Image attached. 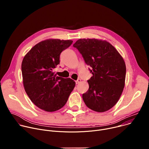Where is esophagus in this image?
<instances>
[{
    "label": "esophagus",
    "instance_id": "obj_1",
    "mask_svg": "<svg viewBox=\"0 0 149 149\" xmlns=\"http://www.w3.org/2000/svg\"><path fill=\"white\" fill-rule=\"evenodd\" d=\"M81 79H79H79H77V80L75 81V83H76V84H79V83L81 82Z\"/></svg>",
    "mask_w": 149,
    "mask_h": 149
}]
</instances>
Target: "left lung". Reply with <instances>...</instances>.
I'll list each match as a JSON object with an SVG mask.
<instances>
[{"label":"left lung","instance_id":"left-lung-1","mask_svg":"<svg viewBox=\"0 0 149 149\" xmlns=\"http://www.w3.org/2000/svg\"><path fill=\"white\" fill-rule=\"evenodd\" d=\"M92 69L89 89L82 94L91 110L102 113L118 102L125 86V63L118 51L109 42L98 39H79L73 45Z\"/></svg>","mask_w":149,"mask_h":149}]
</instances>
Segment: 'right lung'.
I'll list each match as a JSON object with an SVG mask.
<instances>
[{"mask_svg":"<svg viewBox=\"0 0 149 149\" xmlns=\"http://www.w3.org/2000/svg\"><path fill=\"white\" fill-rule=\"evenodd\" d=\"M72 42L59 39L42 40L32 47L22 60L25 90L31 101L45 111L54 112L63 107L75 87L74 80L58 77L54 72L59 63L61 52Z\"/></svg>","mask_w":149,"mask_h":149,"instance_id":"1","label":"right lung"}]
</instances>
